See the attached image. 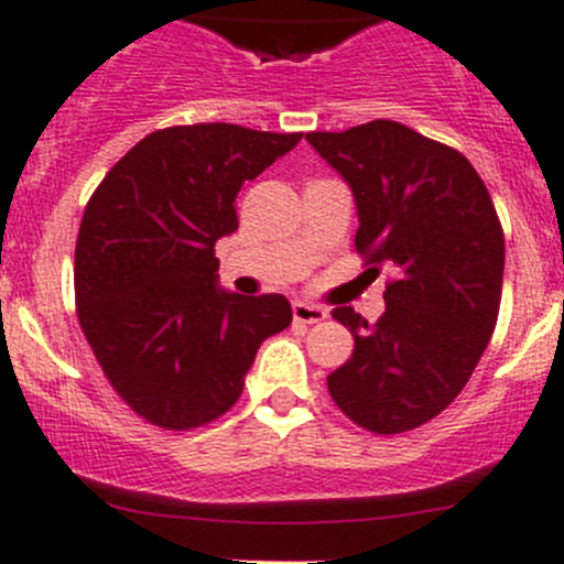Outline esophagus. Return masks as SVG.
<instances>
[{
  "label": "esophagus",
  "mask_w": 564,
  "mask_h": 564,
  "mask_svg": "<svg viewBox=\"0 0 564 564\" xmlns=\"http://www.w3.org/2000/svg\"><path fill=\"white\" fill-rule=\"evenodd\" d=\"M292 313H294V324H318L329 316L327 307L311 305V302H294Z\"/></svg>",
  "instance_id": "34e87169"
}]
</instances>
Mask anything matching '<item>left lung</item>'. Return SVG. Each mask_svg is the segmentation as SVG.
Wrapping results in <instances>:
<instances>
[{
  "label": "left lung",
  "instance_id": "1",
  "mask_svg": "<svg viewBox=\"0 0 564 564\" xmlns=\"http://www.w3.org/2000/svg\"><path fill=\"white\" fill-rule=\"evenodd\" d=\"M351 186L359 257L389 272L387 313L354 307L351 359L327 378L335 405L376 435L416 430L470 381L500 313L506 237L481 175L459 151L397 121L307 132Z\"/></svg>",
  "mask_w": 564,
  "mask_h": 564
}]
</instances>
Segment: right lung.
Here are the masks:
<instances>
[{"label":"right lung","mask_w":564,"mask_h":564,"mask_svg":"<svg viewBox=\"0 0 564 564\" xmlns=\"http://www.w3.org/2000/svg\"><path fill=\"white\" fill-rule=\"evenodd\" d=\"M302 132L237 123L156 129L123 153L83 213L75 305L116 394L162 430L216 422L242 394L259 346L292 324L281 294L216 286V242L237 194Z\"/></svg>","instance_id":"right-lung-1"}]
</instances>
